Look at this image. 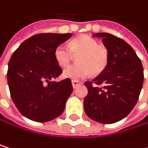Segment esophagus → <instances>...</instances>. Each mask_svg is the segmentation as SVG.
<instances>
[{
	"label": "esophagus",
	"mask_w": 148,
	"mask_h": 148,
	"mask_svg": "<svg viewBox=\"0 0 148 148\" xmlns=\"http://www.w3.org/2000/svg\"><path fill=\"white\" fill-rule=\"evenodd\" d=\"M82 84V82H80V81H79V80H73L72 81V85H73V87L75 88V87H77L79 85H81Z\"/></svg>",
	"instance_id": "34e87169"
}]
</instances>
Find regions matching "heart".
Listing matches in <instances>:
<instances>
[{"mask_svg": "<svg viewBox=\"0 0 148 148\" xmlns=\"http://www.w3.org/2000/svg\"><path fill=\"white\" fill-rule=\"evenodd\" d=\"M73 53L78 54V64L68 67L63 71V76L70 79H81L88 77L92 71L99 74L105 69L108 62L106 50L99 47L96 40L88 36H82L73 39L69 46L58 45L54 51L56 62L61 67H66L72 60Z\"/></svg>", "mask_w": 148, "mask_h": 148, "instance_id": "b5f03b06", "label": "heart"}]
</instances>
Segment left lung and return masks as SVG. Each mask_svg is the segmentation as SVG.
Returning <instances> with one entry per match:
<instances>
[{
  "label": "left lung",
  "mask_w": 148,
  "mask_h": 148,
  "mask_svg": "<svg viewBox=\"0 0 148 148\" xmlns=\"http://www.w3.org/2000/svg\"><path fill=\"white\" fill-rule=\"evenodd\" d=\"M92 36L102 38L108 62L92 82H85L88 93L84 110L92 120L110 124L126 117L137 103L144 80L143 67L133 48L123 39L106 32Z\"/></svg>",
  "instance_id": "1"
}]
</instances>
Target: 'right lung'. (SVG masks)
Instances as JSON below:
<instances>
[{
    "instance_id": "obj_1",
    "label": "right lung",
    "mask_w": 148,
    "mask_h": 148,
    "mask_svg": "<svg viewBox=\"0 0 148 148\" xmlns=\"http://www.w3.org/2000/svg\"><path fill=\"white\" fill-rule=\"evenodd\" d=\"M72 33H42L25 40L8 62V84L19 112L30 120L45 123L58 117L73 92L70 79L55 81L62 73L54 51Z\"/></svg>"
}]
</instances>
